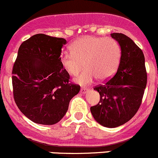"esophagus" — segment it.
I'll return each mask as SVG.
<instances>
[{"mask_svg":"<svg viewBox=\"0 0 158 158\" xmlns=\"http://www.w3.org/2000/svg\"><path fill=\"white\" fill-rule=\"evenodd\" d=\"M88 92H89V89H88V88H85V87L81 88L80 92L82 93V94H86Z\"/></svg>","mask_w":158,"mask_h":158,"instance_id":"34e87169","label":"esophagus"}]
</instances>
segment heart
Here are the masks:
<instances>
[{"label":"heart","mask_w":158,"mask_h":158,"mask_svg":"<svg viewBox=\"0 0 158 158\" xmlns=\"http://www.w3.org/2000/svg\"><path fill=\"white\" fill-rule=\"evenodd\" d=\"M69 49L70 52L60 56L61 66L68 74L76 76L84 64L86 69L74 79L80 85L92 83L96 77L107 80L115 73L120 60V48L111 38L84 36L74 41Z\"/></svg>","instance_id":"b5f03b06"}]
</instances>
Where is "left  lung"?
<instances>
[{
	"mask_svg": "<svg viewBox=\"0 0 158 158\" xmlns=\"http://www.w3.org/2000/svg\"><path fill=\"white\" fill-rule=\"evenodd\" d=\"M110 36L120 46V61L113 78L94 89L100 94V101L90 110L99 124L115 128L130 120L139 110L147 84V73L145 56L135 42L122 33H112Z\"/></svg>",
	"mask_w": 158,
	"mask_h": 158,
	"instance_id": "left-lung-1",
	"label": "left lung"
}]
</instances>
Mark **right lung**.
I'll return each mask as SVG.
<instances>
[{"mask_svg":"<svg viewBox=\"0 0 158 158\" xmlns=\"http://www.w3.org/2000/svg\"><path fill=\"white\" fill-rule=\"evenodd\" d=\"M66 41L37 34L23 41L13 67V97L18 108L32 122L54 125L67 111L80 86L69 83L60 64Z\"/></svg>","mask_w":158,"mask_h":158,"instance_id":"obj_1","label":"right lung"}]
</instances>
